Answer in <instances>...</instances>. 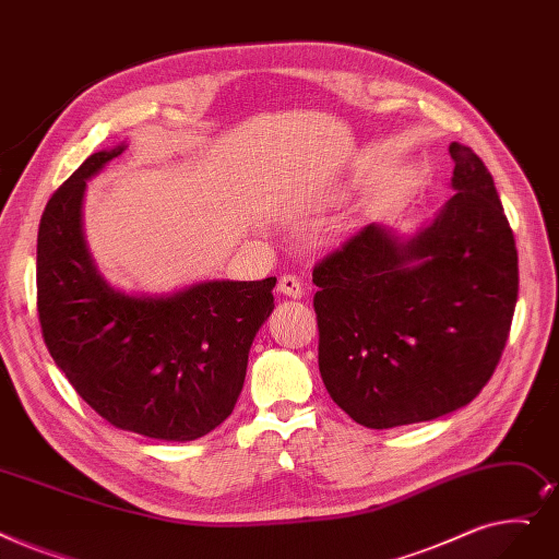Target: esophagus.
Returning <instances> with one entry per match:
<instances>
[{
	"mask_svg": "<svg viewBox=\"0 0 559 559\" xmlns=\"http://www.w3.org/2000/svg\"><path fill=\"white\" fill-rule=\"evenodd\" d=\"M278 293L289 297V299H301L304 297V285L299 283L297 276L285 274V276L278 278Z\"/></svg>",
	"mask_w": 559,
	"mask_h": 559,
	"instance_id": "obj_1",
	"label": "esophagus"
}]
</instances>
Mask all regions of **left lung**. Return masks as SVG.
Masks as SVG:
<instances>
[{"mask_svg": "<svg viewBox=\"0 0 559 559\" xmlns=\"http://www.w3.org/2000/svg\"><path fill=\"white\" fill-rule=\"evenodd\" d=\"M452 199L414 235L368 224L314 264L320 374L362 427L441 418L491 379L519 297V255L484 162L450 143Z\"/></svg>", "mask_w": 559, "mask_h": 559, "instance_id": "1", "label": "left lung"}]
</instances>
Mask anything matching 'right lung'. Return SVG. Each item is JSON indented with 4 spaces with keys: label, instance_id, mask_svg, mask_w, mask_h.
<instances>
[{
    "label": "right lung",
    "instance_id": "right-lung-1",
    "mask_svg": "<svg viewBox=\"0 0 559 559\" xmlns=\"http://www.w3.org/2000/svg\"><path fill=\"white\" fill-rule=\"evenodd\" d=\"M126 148L93 153L43 212L40 329L57 368L107 423L166 443L197 441L233 414L276 278L199 281L164 295L111 285L88 251L82 207L86 180Z\"/></svg>",
    "mask_w": 559,
    "mask_h": 559
}]
</instances>
